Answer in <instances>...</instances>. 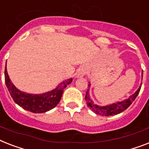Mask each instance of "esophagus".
Returning <instances> with one entry per match:
<instances>
[{"label":"esophagus","mask_w":149,"mask_h":149,"mask_svg":"<svg viewBox=\"0 0 149 149\" xmlns=\"http://www.w3.org/2000/svg\"><path fill=\"white\" fill-rule=\"evenodd\" d=\"M85 73H86V72H85V70H84V69L83 68L79 69L78 70H77V77H78V78H81V77H84Z\"/></svg>","instance_id":"1"}]
</instances>
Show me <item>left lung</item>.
<instances>
[{"instance_id":"obj_1","label":"left lung","mask_w":149,"mask_h":149,"mask_svg":"<svg viewBox=\"0 0 149 149\" xmlns=\"http://www.w3.org/2000/svg\"><path fill=\"white\" fill-rule=\"evenodd\" d=\"M143 73L141 72V80H142V77H143ZM90 86L91 84L89 82L88 84V89H87L86 94L85 100L86 101L87 106L89 107V109H91L93 112H95V114L100 115L102 116H114V115L119 114L121 112H123V111H125L128 107H129L134 100H135V98L137 97V95L139 93L140 89H141V82L140 84L139 89L135 91V93L131 95L129 98H127L125 100H122V101H118L116 102H113L112 104H109L107 106H99L97 104L94 103L93 100L89 95V90H90Z\"/></svg>"}]
</instances>
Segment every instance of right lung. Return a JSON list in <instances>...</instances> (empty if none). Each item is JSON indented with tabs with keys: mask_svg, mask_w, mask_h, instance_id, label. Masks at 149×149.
Instances as JSON below:
<instances>
[{
	"mask_svg": "<svg viewBox=\"0 0 149 149\" xmlns=\"http://www.w3.org/2000/svg\"><path fill=\"white\" fill-rule=\"evenodd\" d=\"M7 66V62H6ZM5 83L12 99L18 106L34 113H43L49 111L57 106L62 97L63 89L72 83V79H67L60 83L51 91L41 94H31L20 91L12 83L8 76L7 67L4 71Z\"/></svg>",
	"mask_w": 149,
	"mask_h": 149,
	"instance_id": "add662e5",
	"label": "right lung"
}]
</instances>
